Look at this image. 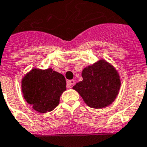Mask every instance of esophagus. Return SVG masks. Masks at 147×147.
<instances>
[{
  "instance_id": "34e87169",
  "label": "esophagus",
  "mask_w": 147,
  "mask_h": 147,
  "mask_svg": "<svg viewBox=\"0 0 147 147\" xmlns=\"http://www.w3.org/2000/svg\"><path fill=\"white\" fill-rule=\"evenodd\" d=\"M74 83L75 81L74 80H71L67 81V88H71L73 85H74Z\"/></svg>"
}]
</instances>
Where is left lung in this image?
<instances>
[{
    "label": "left lung",
    "mask_w": 147,
    "mask_h": 147,
    "mask_svg": "<svg viewBox=\"0 0 147 147\" xmlns=\"http://www.w3.org/2000/svg\"><path fill=\"white\" fill-rule=\"evenodd\" d=\"M82 80L73 88L90 107L104 108L112 104L119 94L121 80L119 72L110 63L99 59L82 71Z\"/></svg>",
    "instance_id": "left-lung-1"
}]
</instances>
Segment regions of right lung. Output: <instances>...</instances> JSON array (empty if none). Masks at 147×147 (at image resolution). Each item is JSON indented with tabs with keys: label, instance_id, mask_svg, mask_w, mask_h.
Listing matches in <instances>:
<instances>
[{
	"label": "right lung",
	"instance_id": "1",
	"mask_svg": "<svg viewBox=\"0 0 147 147\" xmlns=\"http://www.w3.org/2000/svg\"><path fill=\"white\" fill-rule=\"evenodd\" d=\"M21 84L26 102L41 113L54 110L66 90L65 76L52 68L31 69L23 76Z\"/></svg>",
	"mask_w": 147,
	"mask_h": 147
}]
</instances>
